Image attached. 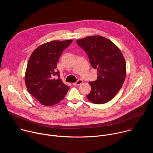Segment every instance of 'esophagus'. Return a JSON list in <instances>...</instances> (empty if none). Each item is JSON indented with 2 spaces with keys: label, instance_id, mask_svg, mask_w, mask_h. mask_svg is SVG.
I'll return each mask as SVG.
<instances>
[{
  "label": "esophagus",
  "instance_id": "1",
  "mask_svg": "<svg viewBox=\"0 0 153 153\" xmlns=\"http://www.w3.org/2000/svg\"><path fill=\"white\" fill-rule=\"evenodd\" d=\"M83 82V81L82 80H80H80H78L77 82L73 83V85H79L82 84Z\"/></svg>",
  "mask_w": 153,
  "mask_h": 153
}]
</instances>
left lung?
<instances>
[{
    "instance_id": "left-lung-1",
    "label": "left lung",
    "mask_w": 153,
    "mask_h": 153,
    "mask_svg": "<svg viewBox=\"0 0 153 153\" xmlns=\"http://www.w3.org/2000/svg\"><path fill=\"white\" fill-rule=\"evenodd\" d=\"M87 54L91 67L97 69V79L90 82V102L102 104L111 100L120 90L126 77V62L119 48L111 40L93 36L76 40Z\"/></svg>"
}]
</instances>
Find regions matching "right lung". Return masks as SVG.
I'll return each mask as SVG.
<instances>
[{"label":"right lung","instance_id":"1","mask_svg":"<svg viewBox=\"0 0 153 153\" xmlns=\"http://www.w3.org/2000/svg\"><path fill=\"white\" fill-rule=\"evenodd\" d=\"M73 40H54L42 44L31 54L25 72V81L28 92L40 103L53 106L67 94L69 86L59 78L57 63L63 51ZM59 78L55 79L53 76Z\"/></svg>","mask_w":153,"mask_h":153}]
</instances>
